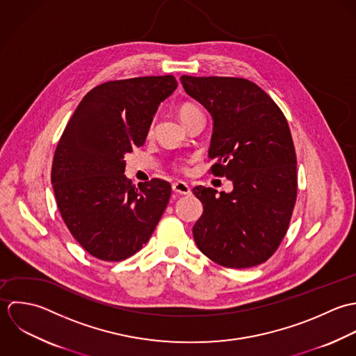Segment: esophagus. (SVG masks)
I'll return each instance as SVG.
<instances>
[{
	"label": "esophagus",
	"mask_w": 356,
	"mask_h": 356,
	"mask_svg": "<svg viewBox=\"0 0 356 356\" xmlns=\"http://www.w3.org/2000/svg\"><path fill=\"white\" fill-rule=\"evenodd\" d=\"M172 188L176 194H180V195H190L191 194V190H190V186L184 181H176L172 184Z\"/></svg>",
	"instance_id": "obj_1"
}]
</instances>
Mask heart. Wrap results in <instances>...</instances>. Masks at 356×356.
Here are the masks:
<instances>
[{
    "instance_id": "obj_1",
    "label": "heart",
    "mask_w": 356,
    "mask_h": 356,
    "mask_svg": "<svg viewBox=\"0 0 356 356\" xmlns=\"http://www.w3.org/2000/svg\"><path fill=\"white\" fill-rule=\"evenodd\" d=\"M200 113L201 111L195 106H193V104H183L180 107V110H179V115H180L183 122H186L188 118H191V117H194L195 114H200Z\"/></svg>"
}]
</instances>
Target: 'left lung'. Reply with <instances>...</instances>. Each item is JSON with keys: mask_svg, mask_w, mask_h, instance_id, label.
I'll use <instances>...</instances> for the list:
<instances>
[{"mask_svg": "<svg viewBox=\"0 0 356 356\" xmlns=\"http://www.w3.org/2000/svg\"><path fill=\"white\" fill-rule=\"evenodd\" d=\"M184 90L213 118L211 172L231 193L197 186L204 212L193 227L198 249L227 268L267 261L281 245L297 198V159L277 103L254 82L234 76L181 75Z\"/></svg>", "mask_w": 356, "mask_h": 356, "instance_id": "obj_1", "label": "left lung"}]
</instances>
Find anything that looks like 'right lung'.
I'll use <instances>...</instances> for the list:
<instances>
[{"label":"right lung","instance_id":"add662e5","mask_svg":"<svg viewBox=\"0 0 356 356\" xmlns=\"http://www.w3.org/2000/svg\"><path fill=\"white\" fill-rule=\"evenodd\" d=\"M177 88L173 75L108 81L88 92L58 143L51 181L67 228L93 257L121 261L149 239L172 187L127 179L124 155L145 142L161 102Z\"/></svg>","mask_w":356,"mask_h":356}]
</instances>
